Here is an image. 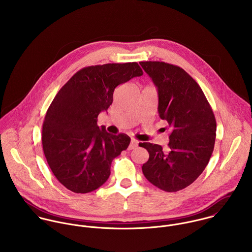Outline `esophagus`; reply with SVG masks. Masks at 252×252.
I'll use <instances>...</instances> for the list:
<instances>
[{"label":"esophagus","instance_id":"obj_1","mask_svg":"<svg viewBox=\"0 0 252 252\" xmlns=\"http://www.w3.org/2000/svg\"><path fill=\"white\" fill-rule=\"evenodd\" d=\"M138 144H139V142H138L137 140H132V141H131V143L129 144L128 149H129V150H132V149H134L135 147H137V146H138Z\"/></svg>","mask_w":252,"mask_h":252}]
</instances>
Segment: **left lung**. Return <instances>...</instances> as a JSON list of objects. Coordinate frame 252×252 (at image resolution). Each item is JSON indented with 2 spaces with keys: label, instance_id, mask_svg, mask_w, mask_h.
<instances>
[{
  "label": "left lung",
  "instance_id": "8db88e82",
  "mask_svg": "<svg viewBox=\"0 0 252 252\" xmlns=\"http://www.w3.org/2000/svg\"><path fill=\"white\" fill-rule=\"evenodd\" d=\"M140 64L157 87L159 117L171 129L168 153L159 144H140L149 153L143 173L156 187L177 192L207 167L216 142V117L199 84L183 69L158 61Z\"/></svg>",
  "mask_w": 252,
  "mask_h": 252
}]
</instances>
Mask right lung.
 <instances>
[{"label":"right lung","mask_w":252,"mask_h":252,"mask_svg":"<svg viewBox=\"0 0 252 252\" xmlns=\"http://www.w3.org/2000/svg\"><path fill=\"white\" fill-rule=\"evenodd\" d=\"M143 73L137 62L86 67L53 99L42 124V148L53 175L67 189L84 194L108 180L112 160L131 139L109 134L97 118L112 104L116 86Z\"/></svg>","instance_id":"right-lung-1"}]
</instances>
